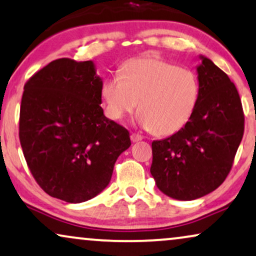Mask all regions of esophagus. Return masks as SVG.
I'll return each instance as SVG.
<instances>
[{"label":"esophagus","instance_id":"1","mask_svg":"<svg viewBox=\"0 0 256 256\" xmlns=\"http://www.w3.org/2000/svg\"><path fill=\"white\" fill-rule=\"evenodd\" d=\"M142 138H142L140 134H135V132H132V134L130 135V140L132 142H138V141H141Z\"/></svg>","mask_w":256,"mask_h":256}]
</instances>
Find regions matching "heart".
I'll return each mask as SVG.
<instances>
[{"instance_id":"b5f03b06","label":"heart","mask_w":256,"mask_h":256,"mask_svg":"<svg viewBox=\"0 0 256 256\" xmlns=\"http://www.w3.org/2000/svg\"><path fill=\"white\" fill-rule=\"evenodd\" d=\"M101 96L110 120H122L138 106L136 120L142 127L155 135H172L193 116L200 84L190 69L147 56L126 63L121 74L108 76L102 82Z\"/></svg>"}]
</instances>
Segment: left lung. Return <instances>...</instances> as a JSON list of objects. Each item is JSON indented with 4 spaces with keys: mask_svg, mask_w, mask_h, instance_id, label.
<instances>
[{
    "mask_svg": "<svg viewBox=\"0 0 256 256\" xmlns=\"http://www.w3.org/2000/svg\"><path fill=\"white\" fill-rule=\"evenodd\" d=\"M196 67L200 96L180 130L152 141L150 172L162 193L190 201L215 190L230 172L244 130L236 87L210 60Z\"/></svg>",
    "mask_w": 256,
    "mask_h": 256,
    "instance_id": "obj_1",
    "label": "left lung"
}]
</instances>
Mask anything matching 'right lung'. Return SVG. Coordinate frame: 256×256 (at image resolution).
I'll return each mask as SVG.
<instances>
[{
    "mask_svg": "<svg viewBox=\"0 0 256 256\" xmlns=\"http://www.w3.org/2000/svg\"><path fill=\"white\" fill-rule=\"evenodd\" d=\"M101 87L94 62L70 58L50 62L24 84L20 142L26 164L46 193L69 204L101 193L132 144L127 129L104 116Z\"/></svg>",
    "mask_w": 256,
    "mask_h": 256,
    "instance_id": "1",
    "label": "right lung"
}]
</instances>
